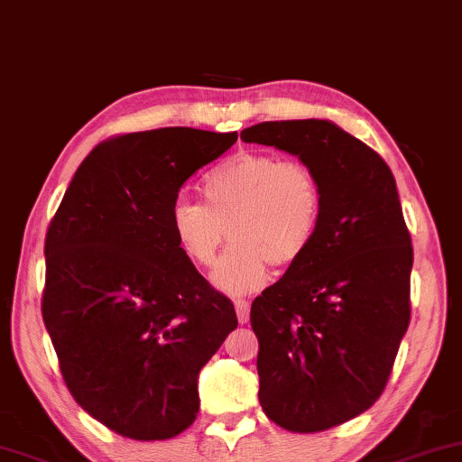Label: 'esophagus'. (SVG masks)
Masks as SVG:
<instances>
[{"label":"esophagus","instance_id":"obj_1","mask_svg":"<svg viewBox=\"0 0 462 462\" xmlns=\"http://www.w3.org/2000/svg\"><path fill=\"white\" fill-rule=\"evenodd\" d=\"M235 309H236L238 321L247 323V321H249V302H247V300H236Z\"/></svg>","mask_w":462,"mask_h":462}]
</instances>
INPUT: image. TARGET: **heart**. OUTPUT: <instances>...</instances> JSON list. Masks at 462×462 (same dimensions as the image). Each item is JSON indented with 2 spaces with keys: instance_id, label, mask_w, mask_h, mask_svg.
Wrapping results in <instances>:
<instances>
[{
  "instance_id": "heart-1",
  "label": "heart",
  "mask_w": 462,
  "mask_h": 462,
  "mask_svg": "<svg viewBox=\"0 0 462 462\" xmlns=\"http://www.w3.org/2000/svg\"><path fill=\"white\" fill-rule=\"evenodd\" d=\"M202 199H177L171 230L183 255L200 268L221 257L213 282L241 295L266 285L270 263H298L315 243L323 217V188L312 169L268 152H238L202 180Z\"/></svg>"
}]
</instances>
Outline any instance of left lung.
Segmentation results:
<instances>
[{
    "label": "left lung",
    "mask_w": 462,
    "mask_h": 462,
    "mask_svg": "<svg viewBox=\"0 0 462 462\" xmlns=\"http://www.w3.org/2000/svg\"><path fill=\"white\" fill-rule=\"evenodd\" d=\"M245 143L274 145L323 188L315 243L251 304L260 403L293 433L372 408L410 325L411 238L386 162L329 120L262 122Z\"/></svg>",
    "instance_id": "obj_1"
}]
</instances>
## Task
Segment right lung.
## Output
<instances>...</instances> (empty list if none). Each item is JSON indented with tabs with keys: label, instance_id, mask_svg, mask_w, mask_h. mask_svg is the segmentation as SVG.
Segmentation results:
<instances>
[{
	"label": "right lung",
	"instance_id": "obj_1",
	"mask_svg": "<svg viewBox=\"0 0 462 462\" xmlns=\"http://www.w3.org/2000/svg\"><path fill=\"white\" fill-rule=\"evenodd\" d=\"M236 133L171 126L98 143L46 232L42 317L73 399L139 441L186 431L199 374L236 329L235 304L183 255L171 207Z\"/></svg>",
	"mask_w": 462,
	"mask_h": 462
}]
</instances>
